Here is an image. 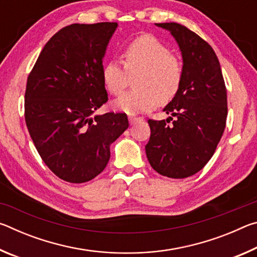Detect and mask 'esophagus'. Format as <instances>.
Returning a JSON list of instances; mask_svg holds the SVG:
<instances>
[{
	"instance_id": "1",
	"label": "esophagus",
	"mask_w": 257,
	"mask_h": 257,
	"mask_svg": "<svg viewBox=\"0 0 257 257\" xmlns=\"http://www.w3.org/2000/svg\"><path fill=\"white\" fill-rule=\"evenodd\" d=\"M128 119H129L130 124H135L136 122H138V121H142L143 120L141 116H134V115H130Z\"/></svg>"
}]
</instances>
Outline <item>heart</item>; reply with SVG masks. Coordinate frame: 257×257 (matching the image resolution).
<instances>
[{
  "label": "heart",
  "instance_id": "heart-1",
  "mask_svg": "<svg viewBox=\"0 0 257 257\" xmlns=\"http://www.w3.org/2000/svg\"><path fill=\"white\" fill-rule=\"evenodd\" d=\"M123 67L110 60L102 69L106 89L119 96L133 79L134 89L116 99L114 106L125 113L150 111L156 104L165 105L175 98L184 80V66L170 50L152 35H143L124 46Z\"/></svg>",
  "mask_w": 257,
  "mask_h": 257
}]
</instances>
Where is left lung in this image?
Wrapping results in <instances>:
<instances>
[{"mask_svg":"<svg viewBox=\"0 0 257 257\" xmlns=\"http://www.w3.org/2000/svg\"><path fill=\"white\" fill-rule=\"evenodd\" d=\"M156 26L169 30L179 45L184 80L177 96L163 108L171 116L149 120L151 137L145 151L156 172L182 179L202 170L214 154L227 121V89L219 60L207 42L180 24Z\"/></svg>","mask_w":257,"mask_h":257,"instance_id":"left-lung-1","label":"left lung"}]
</instances>
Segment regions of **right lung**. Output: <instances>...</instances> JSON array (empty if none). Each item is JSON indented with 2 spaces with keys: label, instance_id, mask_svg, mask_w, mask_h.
I'll return each instance as SVG.
<instances>
[{
  "label": "right lung",
  "instance_id": "add662e5",
  "mask_svg": "<svg viewBox=\"0 0 257 257\" xmlns=\"http://www.w3.org/2000/svg\"><path fill=\"white\" fill-rule=\"evenodd\" d=\"M116 23L72 24L46 43L30 71L25 120L34 145L60 179L81 184L98 176L110 145L129 127L125 113L94 115L107 102L103 58Z\"/></svg>",
  "mask_w": 257,
  "mask_h": 257
}]
</instances>
